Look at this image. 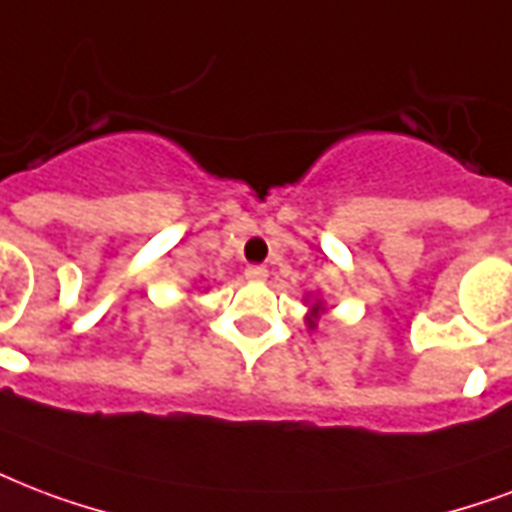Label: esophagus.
Here are the masks:
<instances>
[{
	"label": "esophagus",
	"mask_w": 512,
	"mask_h": 512,
	"mask_svg": "<svg viewBox=\"0 0 512 512\" xmlns=\"http://www.w3.org/2000/svg\"><path fill=\"white\" fill-rule=\"evenodd\" d=\"M244 276H247L249 282H265V279H268V268H265V265H249L247 271H244Z\"/></svg>",
	"instance_id": "1"
}]
</instances>
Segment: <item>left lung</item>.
Listing matches in <instances>:
<instances>
[{
    "instance_id": "8db88e82",
    "label": "left lung",
    "mask_w": 512,
    "mask_h": 512,
    "mask_svg": "<svg viewBox=\"0 0 512 512\" xmlns=\"http://www.w3.org/2000/svg\"><path fill=\"white\" fill-rule=\"evenodd\" d=\"M319 314H322V303H314V306H311V314H308L306 317V322H308V327H317V319H319Z\"/></svg>"
}]
</instances>
